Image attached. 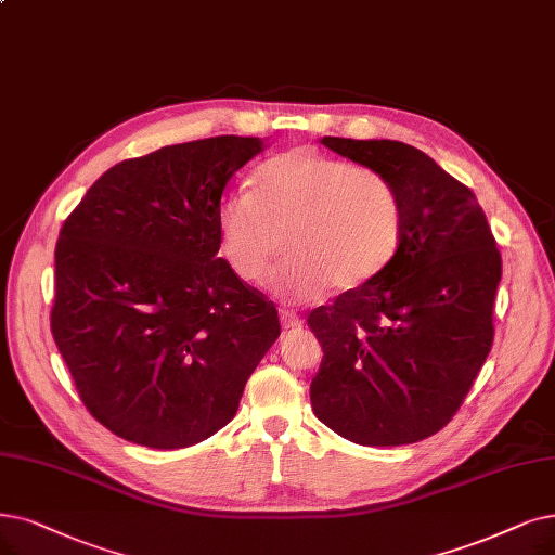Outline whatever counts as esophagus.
I'll return each instance as SVG.
<instances>
[{"label": "esophagus", "mask_w": 555, "mask_h": 555, "mask_svg": "<svg viewBox=\"0 0 555 555\" xmlns=\"http://www.w3.org/2000/svg\"><path fill=\"white\" fill-rule=\"evenodd\" d=\"M280 321H282L284 330H298V327H302V319L298 314H294V312H282Z\"/></svg>", "instance_id": "esophagus-1"}]
</instances>
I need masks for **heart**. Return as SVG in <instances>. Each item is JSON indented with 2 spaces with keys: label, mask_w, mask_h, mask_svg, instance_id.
<instances>
[{
  "label": "heart",
  "mask_w": 555,
  "mask_h": 555,
  "mask_svg": "<svg viewBox=\"0 0 555 555\" xmlns=\"http://www.w3.org/2000/svg\"><path fill=\"white\" fill-rule=\"evenodd\" d=\"M216 230L230 269L248 282L269 269L282 236L289 257L275 269L273 289L309 302L332 282L360 289L387 269L403 238V205L380 170L294 147L257 168L255 193L220 197Z\"/></svg>",
  "instance_id": "obj_1"
}]
</instances>
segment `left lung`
I'll use <instances>...</instances> for the list:
<instances>
[{"label": "left lung", "instance_id": "obj_1", "mask_svg": "<svg viewBox=\"0 0 555 555\" xmlns=\"http://www.w3.org/2000/svg\"><path fill=\"white\" fill-rule=\"evenodd\" d=\"M401 195L403 238L387 269L317 307L323 346L314 414L364 447L414 444L444 428L494 341L501 253L476 195L401 141L323 137Z\"/></svg>", "mask_w": 555, "mask_h": 555}]
</instances>
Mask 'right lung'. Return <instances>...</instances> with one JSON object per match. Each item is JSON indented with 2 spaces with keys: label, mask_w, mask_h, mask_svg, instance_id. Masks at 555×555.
<instances>
[{
  "label": "right lung",
  "mask_w": 555,
  "mask_h": 555,
  "mask_svg": "<svg viewBox=\"0 0 555 555\" xmlns=\"http://www.w3.org/2000/svg\"><path fill=\"white\" fill-rule=\"evenodd\" d=\"M263 143L214 137L108 168L56 243L52 335L104 428L184 449L223 426L280 337L275 305L218 257L216 207Z\"/></svg>",
  "instance_id": "right-lung-1"
}]
</instances>
